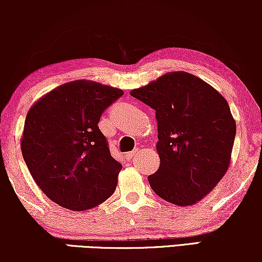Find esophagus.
Instances as JSON below:
<instances>
[{"instance_id":"1","label":"esophagus","mask_w":262,"mask_h":262,"mask_svg":"<svg viewBox=\"0 0 262 262\" xmlns=\"http://www.w3.org/2000/svg\"><path fill=\"white\" fill-rule=\"evenodd\" d=\"M136 154H137V150H134V151H130V152L125 154V157H126L127 161H131L136 156Z\"/></svg>"}]
</instances>
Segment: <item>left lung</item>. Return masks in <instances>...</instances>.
<instances>
[{"label":"left lung","instance_id":"obj_1","mask_svg":"<svg viewBox=\"0 0 262 262\" xmlns=\"http://www.w3.org/2000/svg\"><path fill=\"white\" fill-rule=\"evenodd\" d=\"M130 94L156 112L160 167L148 177L150 187L174 205L198 203L230 164L236 123L227 100L186 71L164 74Z\"/></svg>","mask_w":262,"mask_h":262}]
</instances>
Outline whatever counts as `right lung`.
<instances>
[{"label": "right lung", "mask_w": 262, "mask_h": 262, "mask_svg": "<svg viewBox=\"0 0 262 262\" xmlns=\"http://www.w3.org/2000/svg\"><path fill=\"white\" fill-rule=\"evenodd\" d=\"M124 92L94 81L68 82L28 111L21 151L39 188L59 206L84 211L116 191L123 166L111 156L98 126Z\"/></svg>", "instance_id": "1"}]
</instances>
